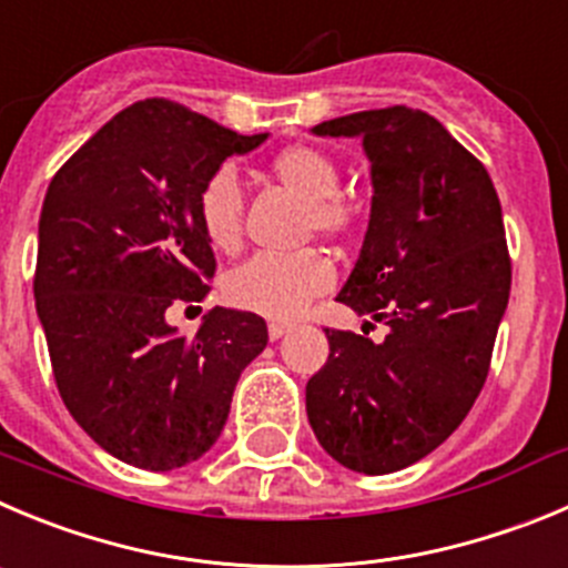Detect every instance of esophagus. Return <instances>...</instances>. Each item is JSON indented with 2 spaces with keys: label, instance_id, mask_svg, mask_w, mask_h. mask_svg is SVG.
I'll return each mask as SVG.
<instances>
[{
  "label": "esophagus",
  "instance_id": "obj_1",
  "mask_svg": "<svg viewBox=\"0 0 568 568\" xmlns=\"http://www.w3.org/2000/svg\"><path fill=\"white\" fill-rule=\"evenodd\" d=\"M288 331H291V325H285V322H272V325H268V338H272V342H277V338H283Z\"/></svg>",
  "mask_w": 568,
  "mask_h": 568
}]
</instances>
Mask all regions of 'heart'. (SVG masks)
Listing matches in <instances>:
<instances>
[{
    "instance_id": "heart-1",
    "label": "heart",
    "mask_w": 568,
    "mask_h": 568,
    "mask_svg": "<svg viewBox=\"0 0 568 568\" xmlns=\"http://www.w3.org/2000/svg\"><path fill=\"white\" fill-rule=\"evenodd\" d=\"M272 171L285 187L311 204V224L320 232L347 226L349 210L336 199L342 173L327 153L311 145H294L277 153ZM199 224L212 248L232 252L241 243L243 190L232 168H219L199 190ZM331 260L320 252H260L235 268L226 294L237 308L254 311L268 320H296L308 302L333 285Z\"/></svg>"
}]
</instances>
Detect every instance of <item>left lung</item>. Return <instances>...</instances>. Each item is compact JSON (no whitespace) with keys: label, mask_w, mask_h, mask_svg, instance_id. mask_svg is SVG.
Returning <instances> with one entry per match:
<instances>
[{"label":"left lung","mask_w":568,"mask_h":568,"mask_svg":"<svg viewBox=\"0 0 568 568\" xmlns=\"http://www.w3.org/2000/svg\"><path fill=\"white\" fill-rule=\"evenodd\" d=\"M311 131L356 136L369 159L367 235L336 300L389 333L325 331L305 409L338 465L392 474L452 437L485 386L510 300L501 204L485 164L426 111H356Z\"/></svg>","instance_id":"obj_1"}]
</instances>
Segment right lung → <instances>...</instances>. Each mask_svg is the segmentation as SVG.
Wrapping results in <instances>:
<instances>
[{"instance_id": "obj_1", "label": "right lung", "mask_w": 568, "mask_h": 568, "mask_svg": "<svg viewBox=\"0 0 568 568\" xmlns=\"http://www.w3.org/2000/svg\"><path fill=\"white\" fill-rule=\"evenodd\" d=\"M243 136L171 100L129 105L47 187L36 311L69 415L111 457L176 470L210 452L243 369L268 342L257 314L212 308L193 338L164 320L204 300L215 254L199 190Z\"/></svg>"}]
</instances>
